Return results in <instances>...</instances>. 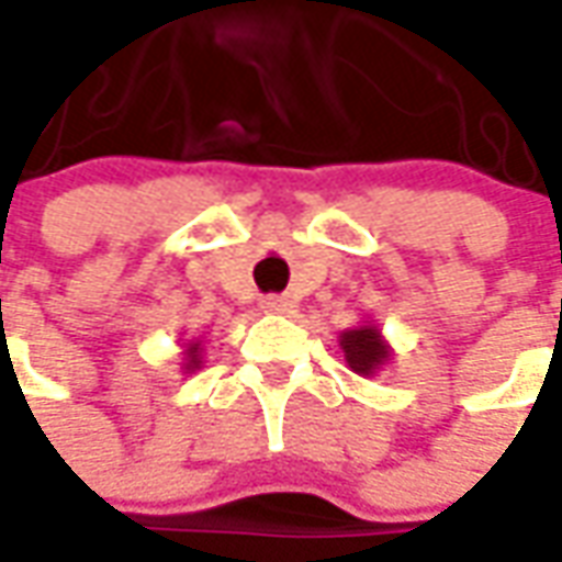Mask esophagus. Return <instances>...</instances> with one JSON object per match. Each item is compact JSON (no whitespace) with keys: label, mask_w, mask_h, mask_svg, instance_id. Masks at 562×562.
<instances>
[{"label":"esophagus","mask_w":562,"mask_h":562,"mask_svg":"<svg viewBox=\"0 0 562 562\" xmlns=\"http://www.w3.org/2000/svg\"><path fill=\"white\" fill-rule=\"evenodd\" d=\"M294 307L292 297H285V294H268V297H261V310L265 313H289Z\"/></svg>","instance_id":"34e87169"}]
</instances>
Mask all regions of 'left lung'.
Wrapping results in <instances>:
<instances>
[{
  "instance_id": "1",
  "label": "left lung",
  "mask_w": 562,
  "mask_h": 562,
  "mask_svg": "<svg viewBox=\"0 0 562 562\" xmlns=\"http://www.w3.org/2000/svg\"><path fill=\"white\" fill-rule=\"evenodd\" d=\"M340 347H344V356H347L349 368L356 374H374V368H380L390 359V349L380 340V331L371 328V325L344 331L340 335Z\"/></svg>"
}]
</instances>
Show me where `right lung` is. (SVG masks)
I'll return each mask as SVG.
<instances>
[{
    "mask_svg": "<svg viewBox=\"0 0 562 562\" xmlns=\"http://www.w3.org/2000/svg\"><path fill=\"white\" fill-rule=\"evenodd\" d=\"M198 364V344L191 347V359H188V368H194Z\"/></svg>",
    "mask_w": 562,
    "mask_h": 562,
    "instance_id": "obj_1",
    "label": "right lung"
}]
</instances>
